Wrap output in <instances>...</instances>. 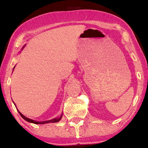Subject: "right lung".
<instances>
[{
    "mask_svg": "<svg viewBox=\"0 0 148 148\" xmlns=\"http://www.w3.org/2000/svg\"><path fill=\"white\" fill-rule=\"evenodd\" d=\"M24 47V46H23V48H22V49H23ZM15 68V67H14ZM18 113H20V115H21V117L23 118L24 119H25L26 121H27L28 122H30V123H33V124H48V123H55V122H57V121H60L61 117H62V115H61V117H59V118H58V117H56V118H54L52 119H50V120H48V121H35V120H33V119H29L28 118V117H25V116L22 115V114L20 113V112L19 111H18Z\"/></svg>",
    "mask_w": 148,
    "mask_h": 148,
    "instance_id": "add662e5",
    "label": "right lung"
}]
</instances>
